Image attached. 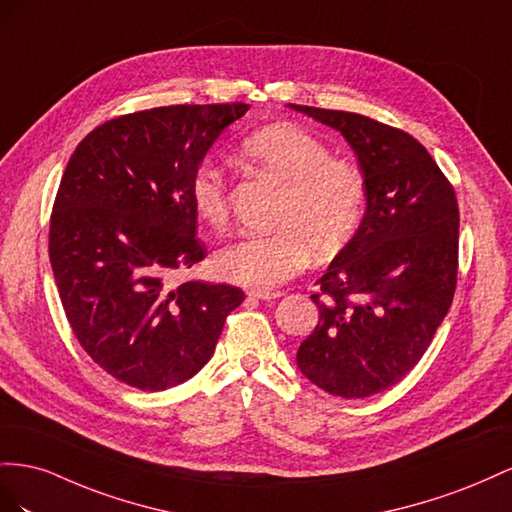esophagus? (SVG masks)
Here are the masks:
<instances>
[{"label": "esophagus", "instance_id": "1", "mask_svg": "<svg viewBox=\"0 0 512 512\" xmlns=\"http://www.w3.org/2000/svg\"><path fill=\"white\" fill-rule=\"evenodd\" d=\"M246 296L251 298V300H264V302H270V300L281 298L283 294H281V291H248Z\"/></svg>", "mask_w": 512, "mask_h": 512}]
</instances>
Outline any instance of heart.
<instances>
[{
  "label": "heart",
  "mask_w": 512,
  "mask_h": 512,
  "mask_svg": "<svg viewBox=\"0 0 512 512\" xmlns=\"http://www.w3.org/2000/svg\"><path fill=\"white\" fill-rule=\"evenodd\" d=\"M240 158L261 178L283 186L270 236H244L214 255L225 281L251 291H272L311 261L341 253L354 240L367 208L360 169L332 158L326 143L291 124H272L242 143ZM193 210L212 229L229 223L227 178L203 163L188 184Z\"/></svg>",
  "instance_id": "heart-1"
}]
</instances>
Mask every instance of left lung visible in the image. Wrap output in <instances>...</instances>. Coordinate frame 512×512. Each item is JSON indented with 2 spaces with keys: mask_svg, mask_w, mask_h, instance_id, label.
<instances>
[{
  "mask_svg": "<svg viewBox=\"0 0 512 512\" xmlns=\"http://www.w3.org/2000/svg\"><path fill=\"white\" fill-rule=\"evenodd\" d=\"M289 107L339 130L367 184L360 229L311 296L319 321L296 362L334 397H371L416 367L450 309L457 197L431 154L403 130L358 113Z\"/></svg>",
  "mask_w": 512,
  "mask_h": 512,
  "instance_id": "obj_1",
  "label": "left lung"
}]
</instances>
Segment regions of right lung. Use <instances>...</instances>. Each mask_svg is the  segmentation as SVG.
Returning a JSON list of instances; mask_svg holds the SVG:
<instances>
[{"instance_id":"1","label":"right lung","mask_w":512,"mask_h":512,"mask_svg":"<svg viewBox=\"0 0 512 512\" xmlns=\"http://www.w3.org/2000/svg\"><path fill=\"white\" fill-rule=\"evenodd\" d=\"M248 111L173 105L94 128L70 156L55 197L49 257L70 328L100 369L167 390L203 369L244 291L175 270L206 257L188 184L223 130Z\"/></svg>"}]
</instances>
